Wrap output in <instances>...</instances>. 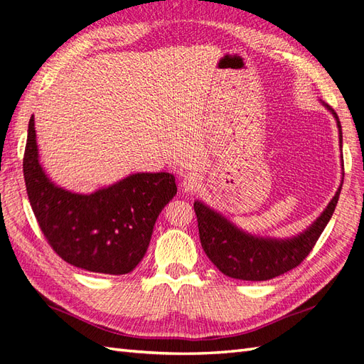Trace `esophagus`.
I'll list each match as a JSON object with an SVG mask.
<instances>
[{"mask_svg": "<svg viewBox=\"0 0 364 364\" xmlns=\"http://www.w3.org/2000/svg\"><path fill=\"white\" fill-rule=\"evenodd\" d=\"M201 186V176L197 172H189L188 175H184L181 188L184 192H193L197 191Z\"/></svg>", "mask_w": 364, "mask_h": 364, "instance_id": "34e87169", "label": "esophagus"}]
</instances>
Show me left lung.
Returning a JSON list of instances; mask_svg holds the SVG:
<instances>
[{
    "instance_id": "obj_1",
    "label": "left lung",
    "mask_w": 364,
    "mask_h": 364,
    "mask_svg": "<svg viewBox=\"0 0 364 364\" xmlns=\"http://www.w3.org/2000/svg\"><path fill=\"white\" fill-rule=\"evenodd\" d=\"M337 121L340 147L343 144L340 119L331 106L321 101ZM343 166V164H341ZM344 176V172H343ZM340 188L333 198L309 228L289 238L259 237L235 226L218 210L195 200L193 209L198 220V232L204 252L220 271L246 282H266L296 267L309 255L316 240L328 225L338 203Z\"/></svg>"
}]
</instances>
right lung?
<instances>
[{
	"mask_svg": "<svg viewBox=\"0 0 364 364\" xmlns=\"http://www.w3.org/2000/svg\"><path fill=\"white\" fill-rule=\"evenodd\" d=\"M31 206L43 234L64 262L89 272L134 271L151 243L155 221L176 193L169 172H136L90 193L61 188L40 163L31 117L23 160Z\"/></svg>",
	"mask_w": 364,
	"mask_h": 364,
	"instance_id": "right-lung-1",
	"label": "right lung"
}]
</instances>
